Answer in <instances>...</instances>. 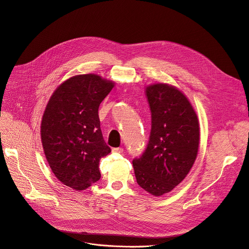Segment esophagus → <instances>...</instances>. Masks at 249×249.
Instances as JSON below:
<instances>
[{
	"label": "esophagus",
	"mask_w": 249,
	"mask_h": 249,
	"mask_svg": "<svg viewBox=\"0 0 249 249\" xmlns=\"http://www.w3.org/2000/svg\"><path fill=\"white\" fill-rule=\"evenodd\" d=\"M112 151L115 153H123L124 149L122 147H117V148H112Z\"/></svg>",
	"instance_id": "1"
}]
</instances>
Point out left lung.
I'll list each match as a JSON object with an SVG mask.
<instances>
[{
  "label": "left lung",
  "instance_id": "1",
  "mask_svg": "<svg viewBox=\"0 0 249 249\" xmlns=\"http://www.w3.org/2000/svg\"><path fill=\"white\" fill-rule=\"evenodd\" d=\"M151 111L146 150L132 161L136 181L154 196L172 191L189 173L199 147V122L187 97L177 87L154 83L145 88Z\"/></svg>",
  "mask_w": 249,
  "mask_h": 249
}]
</instances>
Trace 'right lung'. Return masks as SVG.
Segmentation results:
<instances>
[{
    "instance_id": "right-lung-1",
    "label": "right lung",
    "mask_w": 249,
    "mask_h": 249,
    "mask_svg": "<svg viewBox=\"0 0 249 249\" xmlns=\"http://www.w3.org/2000/svg\"><path fill=\"white\" fill-rule=\"evenodd\" d=\"M115 82L98 74H78L52 94L41 121V141L56 178L75 190L100 179L99 162L111 152L100 128L98 109Z\"/></svg>"
}]
</instances>
